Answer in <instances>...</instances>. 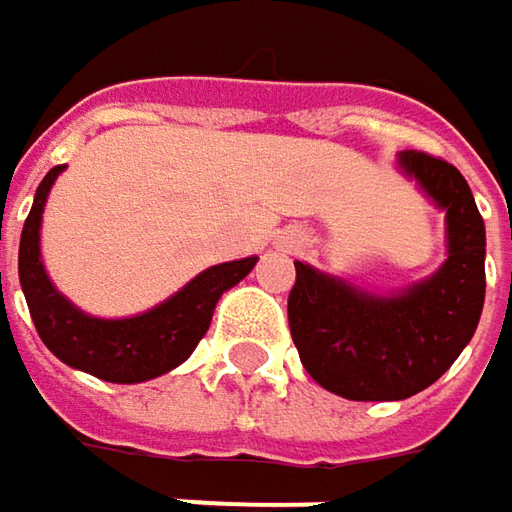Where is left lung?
Listing matches in <instances>:
<instances>
[{
  "label": "left lung",
  "mask_w": 512,
  "mask_h": 512,
  "mask_svg": "<svg viewBox=\"0 0 512 512\" xmlns=\"http://www.w3.org/2000/svg\"><path fill=\"white\" fill-rule=\"evenodd\" d=\"M399 165L447 210V262L402 296H373L305 262L287 296L305 370L353 402H399L436 382L473 339L484 305V222L464 176L424 150Z\"/></svg>",
  "instance_id": "left-lung-1"
}]
</instances>
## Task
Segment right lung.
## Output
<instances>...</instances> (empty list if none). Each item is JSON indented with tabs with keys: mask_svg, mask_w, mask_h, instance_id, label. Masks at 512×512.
Segmentation results:
<instances>
[{
	"mask_svg": "<svg viewBox=\"0 0 512 512\" xmlns=\"http://www.w3.org/2000/svg\"><path fill=\"white\" fill-rule=\"evenodd\" d=\"M65 165L48 170L30 207L19 242V282L39 339L48 350L76 370H85L102 382L136 384L156 379L185 362L207 333L213 307L227 287L242 282L256 265V256L207 267L165 305L133 319H93L70 305L39 259V225L50 185Z\"/></svg>",
	"mask_w": 512,
	"mask_h": 512,
	"instance_id": "right-lung-1",
	"label": "right lung"
}]
</instances>
